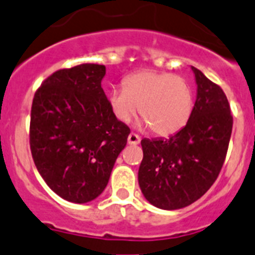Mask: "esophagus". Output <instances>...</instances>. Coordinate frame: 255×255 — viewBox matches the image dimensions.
I'll list each match as a JSON object with an SVG mask.
<instances>
[{
	"label": "esophagus",
	"mask_w": 255,
	"mask_h": 255,
	"mask_svg": "<svg viewBox=\"0 0 255 255\" xmlns=\"http://www.w3.org/2000/svg\"><path fill=\"white\" fill-rule=\"evenodd\" d=\"M128 143L129 145H138L140 143V136H137L136 133H129V136H128Z\"/></svg>",
	"instance_id": "1"
}]
</instances>
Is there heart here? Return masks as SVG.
I'll return each instance as SVG.
<instances>
[{"label": "heart", "instance_id": "1", "mask_svg": "<svg viewBox=\"0 0 255 255\" xmlns=\"http://www.w3.org/2000/svg\"><path fill=\"white\" fill-rule=\"evenodd\" d=\"M109 106L118 121L128 123L137 110L141 126L158 136L180 132L194 109V94L186 79L173 73L141 70L125 79V88H113Z\"/></svg>", "mask_w": 255, "mask_h": 255}]
</instances>
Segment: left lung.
Segmentation results:
<instances>
[{"label": "left lung", "mask_w": 255, "mask_h": 255, "mask_svg": "<svg viewBox=\"0 0 255 255\" xmlns=\"http://www.w3.org/2000/svg\"><path fill=\"white\" fill-rule=\"evenodd\" d=\"M196 101L187 125L168 138H143L138 185L150 204L181 209L200 199L220 174L232 132L225 92L191 66Z\"/></svg>", "instance_id": "1"}]
</instances>
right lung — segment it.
Here are the masks:
<instances>
[{
    "label": "right lung",
    "mask_w": 255,
    "mask_h": 255,
    "mask_svg": "<svg viewBox=\"0 0 255 255\" xmlns=\"http://www.w3.org/2000/svg\"><path fill=\"white\" fill-rule=\"evenodd\" d=\"M105 65L81 64L50 75L30 113V150L39 174L64 200L85 204L105 190L129 128L101 87Z\"/></svg>",
    "instance_id": "right-lung-1"
}]
</instances>
